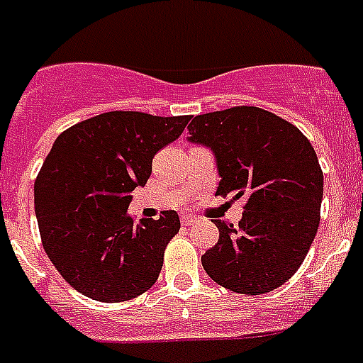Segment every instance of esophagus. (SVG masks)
Masks as SVG:
<instances>
[{
  "instance_id": "esophagus-1",
  "label": "esophagus",
  "mask_w": 363,
  "mask_h": 363,
  "mask_svg": "<svg viewBox=\"0 0 363 363\" xmlns=\"http://www.w3.org/2000/svg\"><path fill=\"white\" fill-rule=\"evenodd\" d=\"M196 222H198V218H196V216L182 215V224H186V226H192V224H196Z\"/></svg>"
}]
</instances>
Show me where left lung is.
Segmentation results:
<instances>
[{"mask_svg": "<svg viewBox=\"0 0 363 363\" xmlns=\"http://www.w3.org/2000/svg\"><path fill=\"white\" fill-rule=\"evenodd\" d=\"M190 141L215 152L216 196H245L238 228L220 232L201 256L207 275L238 294L275 290L299 269L320 224L324 175L309 139L294 124L259 107H232L194 116Z\"/></svg>", "mask_w": 363, "mask_h": 363, "instance_id": "1", "label": "left lung"}]
</instances>
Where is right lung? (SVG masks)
<instances>
[{
    "instance_id": "right-lung-1",
    "label": "right lung",
    "mask_w": 363,
    "mask_h": 363,
    "mask_svg": "<svg viewBox=\"0 0 363 363\" xmlns=\"http://www.w3.org/2000/svg\"><path fill=\"white\" fill-rule=\"evenodd\" d=\"M190 116L111 111L60 133L35 179V215L45 252L86 298L128 301L158 281L164 250L181 220L162 211L135 222L128 213L147 184L152 158L179 139Z\"/></svg>"
}]
</instances>
